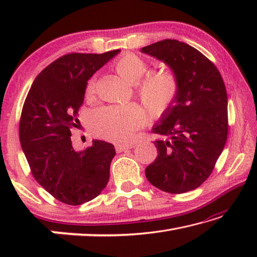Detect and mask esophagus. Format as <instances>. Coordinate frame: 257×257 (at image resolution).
<instances>
[{"label":"esophagus","instance_id":"esophagus-1","mask_svg":"<svg viewBox=\"0 0 257 257\" xmlns=\"http://www.w3.org/2000/svg\"><path fill=\"white\" fill-rule=\"evenodd\" d=\"M135 147V144H119V145H115V151L120 153V152H123L125 150H129V149H133Z\"/></svg>","mask_w":257,"mask_h":257}]
</instances>
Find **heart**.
Returning a JSON list of instances; mask_svg holds the SVG:
<instances>
[{
  "label": "heart",
  "mask_w": 257,
  "mask_h": 257,
  "mask_svg": "<svg viewBox=\"0 0 257 257\" xmlns=\"http://www.w3.org/2000/svg\"><path fill=\"white\" fill-rule=\"evenodd\" d=\"M119 75L129 82H137L139 96L153 115H159L170 106L178 92V80L170 70L153 71L146 75L149 66L141 56L127 53L114 62ZM95 81L90 79L86 95L94 93ZM145 121V112L136 103L103 106L89 115V127L96 136L110 142L121 143L132 137L139 124Z\"/></svg>",
  "instance_id": "heart-1"
}]
</instances>
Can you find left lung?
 Masks as SVG:
<instances>
[{"instance_id":"left-lung-1","label":"left lung","mask_w":257,"mask_h":257,"mask_svg":"<svg viewBox=\"0 0 257 257\" xmlns=\"http://www.w3.org/2000/svg\"><path fill=\"white\" fill-rule=\"evenodd\" d=\"M167 63L178 92L152 132L158 158L146 168L147 180L163 191L181 194L205 181L228 136V97L221 73L205 55L186 43L164 40L142 49Z\"/></svg>"}]
</instances>
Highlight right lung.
Instances as JSON below:
<instances>
[{
    "label": "right lung",
    "instance_id": "add662e5",
    "mask_svg": "<svg viewBox=\"0 0 257 257\" xmlns=\"http://www.w3.org/2000/svg\"><path fill=\"white\" fill-rule=\"evenodd\" d=\"M119 52L61 56L36 77L25 99L19 138L30 171L43 188L68 205L97 197L110 178L114 146L93 141L88 149L76 152L71 128L79 124L87 81Z\"/></svg>",
    "mask_w": 257,
    "mask_h": 257
}]
</instances>
